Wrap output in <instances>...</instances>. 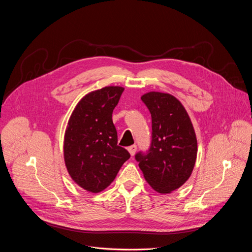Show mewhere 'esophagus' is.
<instances>
[{
	"label": "esophagus",
	"instance_id": "obj_1",
	"mask_svg": "<svg viewBox=\"0 0 252 252\" xmlns=\"http://www.w3.org/2000/svg\"><path fill=\"white\" fill-rule=\"evenodd\" d=\"M127 151H128V153L130 154V156L133 157V156L135 155V152H136V146H135V145L130 146V147L127 149Z\"/></svg>",
	"mask_w": 252,
	"mask_h": 252
}]
</instances>
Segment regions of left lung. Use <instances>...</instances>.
<instances>
[{"mask_svg":"<svg viewBox=\"0 0 252 252\" xmlns=\"http://www.w3.org/2000/svg\"><path fill=\"white\" fill-rule=\"evenodd\" d=\"M152 115L153 139L147 155L135 159L148 184L158 193H171L190 177L197 157V140L183 103L170 94L141 95Z\"/></svg>","mask_w":252,"mask_h":252,"instance_id":"obj_1","label":"left lung"}]
</instances>
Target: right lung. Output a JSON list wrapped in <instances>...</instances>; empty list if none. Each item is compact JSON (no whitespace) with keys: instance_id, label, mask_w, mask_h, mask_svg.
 <instances>
[{"instance_id":"add662e5","label":"right lung","mask_w":252,"mask_h":252,"mask_svg":"<svg viewBox=\"0 0 252 252\" xmlns=\"http://www.w3.org/2000/svg\"><path fill=\"white\" fill-rule=\"evenodd\" d=\"M120 86H109L90 92L71 113L63 137V159L71 179L93 193L105 189L128 152L118 146L113 111L124 92Z\"/></svg>"}]
</instances>
